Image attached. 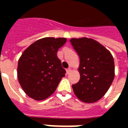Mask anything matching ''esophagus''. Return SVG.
<instances>
[{
    "mask_svg": "<svg viewBox=\"0 0 128 128\" xmlns=\"http://www.w3.org/2000/svg\"><path fill=\"white\" fill-rule=\"evenodd\" d=\"M70 72H71V68H68V69L66 70L67 74H69Z\"/></svg>",
    "mask_w": 128,
    "mask_h": 128,
    "instance_id": "1",
    "label": "esophagus"
}]
</instances>
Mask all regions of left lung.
Segmentation results:
<instances>
[{"label":"left lung","instance_id":"1","mask_svg":"<svg viewBox=\"0 0 128 128\" xmlns=\"http://www.w3.org/2000/svg\"><path fill=\"white\" fill-rule=\"evenodd\" d=\"M70 42L80 58V78L72 86L80 100L91 103L99 100L110 87L115 77V64L109 50L96 40L72 38Z\"/></svg>","mask_w":128,"mask_h":128}]
</instances>
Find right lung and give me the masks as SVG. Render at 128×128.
Wrapping results in <instances>:
<instances>
[{
    "label": "right lung",
    "mask_w": 128,
    "mask_h": 128,
    "mask_svg": "<svg viewBox=\"0 0 128 128\" xmlns=\"http://www.w3.org/2000/svg\"><path fill=\"white\" fill-rule=\"evenodd\" d=\"M65 38H44L25 50L18 64V78L22 90L36 100H45L56 91L66 70L57 52Z\"/></svg>",
    "instance_id": "obj_1"
}]
</instances>
